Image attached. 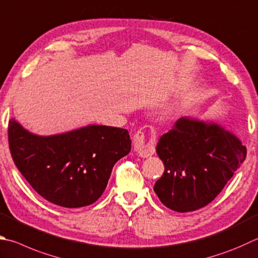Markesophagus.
Masks as SVG:
<instances>
[{
  "instance_id": "obj_1",
  "label": "esophagus",
  "mask_w": 258,
  "mask_h": 258,
  "mask_svg": "<svg viewBox=\"0 0 258 258\" xmlns=\"http://www.w3.org/2000/svg\"><path fill=\"white\" fill-rule=\"evenodd\" d=\"M156 137L151 139V141H145V134L142 131H138L134 133L133 137V148L134 151L137 152L140 157L148 158L151 157L156 152Z\"/></svg>"
}]
</instances>
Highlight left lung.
<instances>
[{
    "label": "left lung",
    "mask_w": 258,
    "mask_h": 258,
    "mask_svg": "<svg viewBox=\"0 0 258 258\" xmlns=\"http://www.w3.org/2000/svg\"><path fill=\"white\" fill-rule=\"evenodd\" d=\"M157 153L165 171L153 189L163 205L191 212L212 202L246 158V148L221 126L180 118Z\"/></svg>",
    "instance_id": "left-lung-1"
}]
</instances>
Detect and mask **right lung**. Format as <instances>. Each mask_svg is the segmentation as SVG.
Here are the masks:
<instances>
[{
    "label": "right lung",
    "instance_id": "right-lung-1",
    "mask_svg": "<svg viewBox=\"0 0 258 258\" xmlns=\"http://www.w3.org/2000/svg\"><path fill=\"white\" fill-rule=\"evenodd\" d=\"M8 139L15 165L32 188L48 202L70 209L95 203L115 163L131 151L127 130L110 126L37 137L12 119Z\"/></svg>",
    "mask_w": 258,
    "mask_h": 258
}]
</instances>
